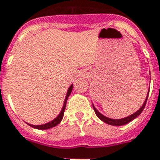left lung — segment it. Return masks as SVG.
<instances>
[{
    "label": "left lung",
    "instance_id": "8db88e82",
    "mask_svg": "<svg viewBox=\"0 0 160 160\" xmlns=\"http://www.w3.org/2000/svg\"><path fill=\"white\" fill-rule=\"evenodd\" d=\"M149 90H150V88H149ZM149 90H148V92H147V95H146V100H145V102L143 103L142 107H140L139 109H138V111L135 112L134 113H132V114L129 115V116H127L126 118H123V119H111V118H108L107 116H105L102 113H100L97 109L95 108V107L93 106V104H92V107H93V110L95 112L96 115L98 116V118H99L100 120H102L103 122L107 123L108 125H111V126H116V127H118V126H124V125H126L127 123L131 122L132 120H133L134 119H136L137 117H138V115H140V113L142 112V111L144 110V108L146 107V101H147V98H148V95H149Z\"/></svg>",
    "mask_w": 160,
    "mask_h": 160
}]
</instances>
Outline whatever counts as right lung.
<instances>
[{
	"instance_id": "add662e5",
	"label": "right lung",
	"mask_w": 160,
	"mask_h": 160,
	"mask_svg": "<svg viewBox=\"0 0 160 160\" xmlns=\"http://www.w3.org/2000/svg\"><path fill=\"white\" fill-rule=\"evenodd\" d=\"M72 90V84L69 87L68 90L67 92V95H66V98H65L64 104H63V107H62V109H61V112L59 113V115L57 116L55 119H53V120L49 121V122L46 123V124H43V125H31V124H28L30 127H33V128H36V129H39V130H47V129H50L52 127H56L58 124H60L61 121L63 119V116H64V112L65 109H66V105H67V101H68V99L69 95L71 94Z\"/></svg>"
}]
</instances>
